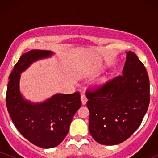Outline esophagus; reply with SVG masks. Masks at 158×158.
<instances>
[{"label": "esophagus", "mask_w": 158, "mask_h": 158, "mask_svg": "<svg viewBox=\"0 0 158 158\" xmlns=\"http://www.w3.org/2000/svg\"><path fill=\"white\" fill-rule=\"evenodd\" d=\"M81 103H82V105H85L86 104L87 101H88V99H87L86 96H85V94H81Z\"/></svg>", "instance_id": "34e87169"}]
</instances>
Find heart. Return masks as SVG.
Listing matches in <instances>:
<instances>
[{"instance_id":"heart-1","label":"heart","mask_w":158,"mask_h":158,"mask_svg":"<svg viewBox=\"0 0 158 158\" xmlns=\"http://www.w3.org/2000/svg\"><path fill=\"white\" fill-rule=\"evenodd\" d=\"M106 81H107V78L103 77L102 78H100V79L97 81V85H99V86H102V85H104Z\"/></svg>"}]
</instances>
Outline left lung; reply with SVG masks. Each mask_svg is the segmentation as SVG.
Segmentation results:
<instances>
[{
    "label": "left lung",
    "instance_id": "8db88e82",
    "mask_svg": "<svg viewBox=\"0 0 158 158\" xmlns=\"http://www.w3.org/2000/svg\"><path fill=\"white\" fill-rule=\"evenodd\" d=\"M149 80L144 65L133 52H126L123 75L108 81L86 97L89 131L99 144L126 140L142 123L150 102Z\"/></svg>",
    "mask_w": 158,
    "mask_h": 158
}]
</instances>
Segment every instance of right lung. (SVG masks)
Instances as JSON below:
<instances>
[{
  "label": "right lung",
  "mask_w": 158,
  "mask_h": 158,
  "mask_svg": "<svg viewBox=\"0 0 158 158\" xmlns=\"http://www.w3.org/2000/svg\"><path fill=\"white\" fill-rule=\"evenodd\" d=\"M53 55L50 50H42L23 54L9 77L6 97L7 110L17 129L30 143L44 148L56 147L62 142L81 104L79 92L56 94L41 102H31L21 94V74L33 62Z\"/></svg>",
  "instance_id": "1"
}]
</instances>
